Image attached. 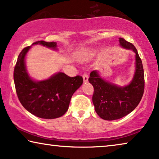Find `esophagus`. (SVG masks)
<instances>
[{
	"label": "esophagus",
	"instance_id": "1",
	"mask_svg": "<svg viewBox=\"0 0 159 159\" xmlns=\"http://www.w3.org/2000/svg\"><path fill=\"white\" fill-rule=\"evenodd\" d=\"M83 79H84V83H87L88 80H89V76H88V75L87 74L83 75Z\"/></svg>",
	"mask_w": 159,
	"mask_h": 159
}]
</instances>
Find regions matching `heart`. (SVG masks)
<instances>
[{
	"instance_id": "obj_1",
	"label": "heart",
	"mask_w": 159,
	"mask_h": 159,
	"mask_svg": "<svg viewBox=\"0 0 159 159\" xmlns=\"http://www.w3.org/2000/svg\"><path fill=\"white\" fill-rule=\"evenodd\" d=\"M93 56V51H89V50H87V51H84L80 52L79 55L78 56V58H79V61H86L87 59L91 58L92 56Z\"/></svg>"
}]
</instances>
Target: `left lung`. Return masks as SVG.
<instances>
[{
	"label": "left lung",
	"mask_w": 159,
	"mask_h": 159,
	"mask_svg": "<svg viewBox=\"0 0 159 159\" xmlns=\"http://www.w3.org/2000/svg\"><path fill=\"white\" fill-rule=\"evenodd\" d=\"M119 45L135 53V70L131 82L120 86L103 79L97 70L90 73L89 81L93 85V103L95 111L101 118L107 120L119 119L132 112L141 100L144 91L143 64L135 46L122 38Z\"/></svg>",
	"instance_id": "8db88e82"
}]
</instances>
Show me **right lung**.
<instances>
[{
  "mask_svg": "<svg viewBox=\"0 0 159 159\" xmlns=\"http://www.w3.org/2000/svg\"><path fill=\"white\" fill-rule=\"evenodd\" d=\"M34 45L58 51L57 43L43 41L35 42L23 48L14 68L16 93L23 107L33 115L45 119L59 118L68 111L73 94L83 84V78L79 75L71 78L58 72L47 79H33L27 70L25 57Z\"/></svg>",
  "mask_w": 159,
  "mask_h": 159,
  "instance_id": "obj_1",
  "label": "right lung"
}]
</instances>
